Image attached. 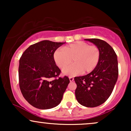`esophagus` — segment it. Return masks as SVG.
I'll return each mask as SVG.
<instances>
[{"label":"esophagus","instance_id":"esophagus-1","mask_svg":"<svg viewBox=\"0 0 131 131\" xmlns=\"http://www.w3.org/2000/svg\"><path fill=\"white\" fill-rule=\"evenodd\" d=\"M69 79H70V82H72V81H74V78L72 77V76H70V77H69Z\"/></svg>","mask_w":131,"mask_h":131}]
</instances>
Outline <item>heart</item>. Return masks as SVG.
I'll use <instances>...</instances> for the list:
<instances>
[{"label":"heart","instance_id":"obj_1","mask_svg":"<svg viewBox=\"0 0 131 131\" xmlns=\"http://www.w3.org/2000/svg\"><path fill=\"white\" fill-rule=\"evenodd\" d=\"M100 52L98 47L90 46L84 42H76L58 49L53 53L55 63L60 68L66 66L71 61L74 64L63 69L64 74L76 76L84 71L89 73L95 68L100 60Z\"/></svg>","mask_w":131,"mask_h":131}]
</instances>
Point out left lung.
<instances>
[{"label": "left lung", "instance_id": "1", "mask_svg": "<svg viewBox=\"0 0 131 131\" xmlns=\"http://www.w3.org/2000/svg\"><path fill=\"white\" fill-rule=\"evenodd\" d=\"M98 47L100 60L92 71L85 76L75 77L77 85L76 100L86 107L103 104L112 94L118 77V64L115 50L107 42L99 39H85Z\"/></svg>", "mask_w": 131, "mask_h": 131}]
</instances>
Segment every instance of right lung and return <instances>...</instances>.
<instances>
[{"mask_svg":"<svg viewBox=\"0 0 131 131\" xmlns=\"http://www.w3.org/2000/svg\"><path fill=\"white\" fill-rule=\"evenodd\" d=\"M65 42L45 40L30 46L19 61V85L24 98L34 107L50 109L59 105L70 83L53 59L55 51Z\"/></svg>","mask_w":131,"mask_h":131,"instance_id":"1","label":"right lung"}]
</instances>
